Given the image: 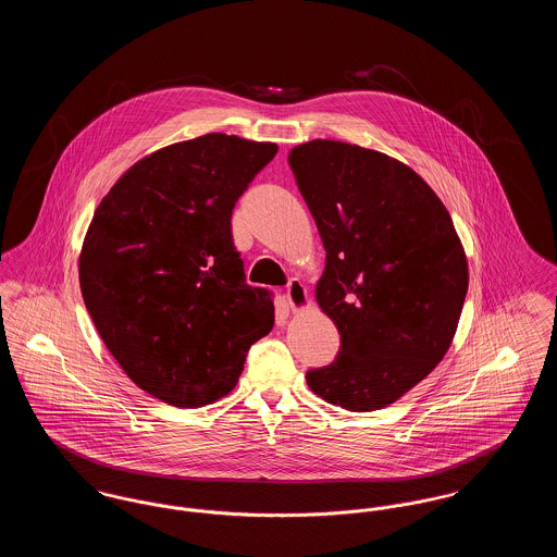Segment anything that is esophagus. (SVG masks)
<instances>
[{
	"mask_svg": "<svg viewBox=\"0 0 557 557\" xmlns=\"http://www.w3.org/2000/svg\"><path fill=\"white\" fill-rule=\"evenodd\" d=\"M286 298H288L292 311H302V309L311 307L309 292L305 288V284L300 280H296V277L290 280L288 286H286Z\"/></svg>",
	"mask_w": 557,
	"mask_h": 557,
	"instance_id": "1",
	"label": "esophagus"
}]
</instances>
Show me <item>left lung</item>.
<instances>
[{
  "label": "left lung",
  "instance_id": "1",
  "mask_svg": "<svg viewBox=\"0 0 557 557\" xmlns=\"http://www.w3.org/2000/svg\"><path fill=\"white\" fill-rule=\"evenodd\" d=\"M288 162L325 248L319 307L341 334L336 359L307 384L348 411L382 409L449 350L468 292L463 246L441 198L398 160L313 139Z\"/></svg>",
  "mask_w": 557,
  "mask_h": 557
}]
</instances>
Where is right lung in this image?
Segmentation results:
<instances>
[{
  "mask_svg": "<svg viewBox=\"0 0 557 557\" xmlns=\"http://www.w3.org/2000/svg\"><path fill=\"white\" fill-rule=\"evenodd\" d=\"M275 154L269 141L207 133L135 162L94 212L81 294L108 350L148 395L211 405L271 332L273 298L246 284L232 212Z\"/></svg>",
  "mask_w": 557,
  "mask_h": 557,
  "instance_id": "add662e5",
  "label": "right lung"
}]
</instances>
